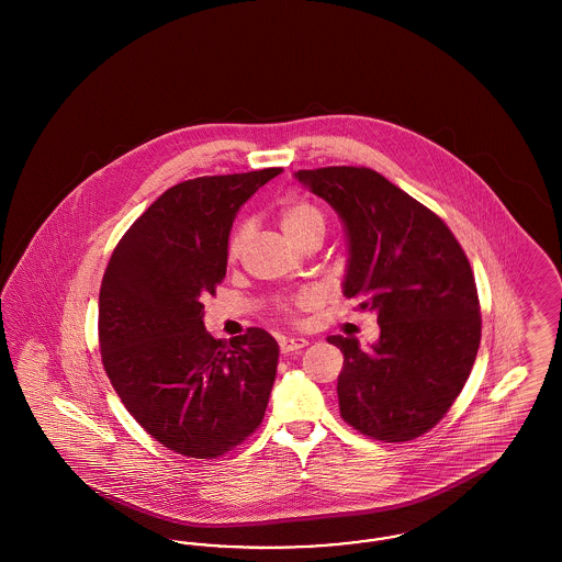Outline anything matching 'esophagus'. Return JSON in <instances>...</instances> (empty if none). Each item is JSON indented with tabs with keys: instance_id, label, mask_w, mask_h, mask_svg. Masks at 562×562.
Here are the masks:
<instances>
[{
	"instance_id": "esophagus-1",
	"label": "esophagus",
	"mask_w": 562,
	"mask_h": 562,
	"mask_svg": "<svg viewBox=\"0 0 562 562\" xmlns=\"http://www.w3.org/2000/svg\"><path fill=\"white\" fill-rule=\"evenodd\" d=\"M305 346H307V339H303V337H282L280 339V351L284 356L299 351V349H303Z\"/></svg>"
}]
</instances>
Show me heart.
Listing matches in <instances>:
<instances>
[{
    "label": "heart",
    "mask_w": 562,
    "mask_h": 562,
    "mask_svg": "<svg viewBox=\"0 0 562 562\" xmlns=\"http://www.w3.org/2000/svg\"><path fill=\"white\" fill-rule=\"evenodd\" d=\"M278 221H280L284 236L293 241L294 246H299L301 241L310 240V238H322L326 232V216L314 202H307V200L286 202L278 213ZM248 232L250 229L244 223L240 227H236L234 234L229 236V241H227L229 261H236L240 257L241 248L248 240ZM301 301L312 303L314 294L305 293L301 296Z\"/></svg>",
    "instance_id": "heart-1"
}]
</instances>
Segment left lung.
I'll return each instance as SVG.
<instances>
[{
  "label": "left lung",
  "mask_w": 562,
  "mask_h": 562,
  "mask_svg": "<svg viewBox=\"0 0 562 562\" xmlns=\"http://www.w3.org/2000/svg\"><path fill=\"white\" fill-rule=\"evenodd\" d=\"M341 216L349 259L344 294L381 328L373 349L333 335L344 422L364 436L406 442L451 408L481 346V303L470 261L438 214L371 168L294 172Z\"/></svg>",
  "instance_id": "1"
}]
</instances>
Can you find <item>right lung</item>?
<instances>
[{"mask_svg": "<svg viewBox=\"0 0 562 562\" xmlns=\"http://www.w3.org/2000/svg\"><path fill=\"white\" fill-rule=\"evenodd\" d=\"M282 168L198 177L166 189L117 241L99 294V344L128 413L175 453L214 459L261 426L278 344L248 328L229 344L204 328L202 299L227 271L241 204Z\"/></svg>", "mask_w": 562, "mask_h": 562, "instance_id": "1", "label": "right lung"}]
</instances>
